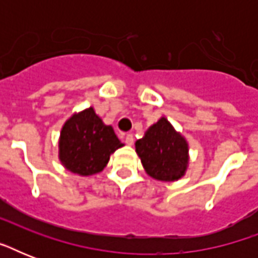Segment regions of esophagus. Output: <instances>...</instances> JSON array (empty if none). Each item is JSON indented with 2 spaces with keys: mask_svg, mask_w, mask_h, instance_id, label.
<instances>
[{
  "mask_svg": "<svg viewBox=\"0 0 258 258\" xmlns=\"http://www.w3.org/2000/svg\"><path fill=\"white\" fill-rule=\"evenodd\" d=\"M125 143H127L128 146L134 145V135H133V134H127V135H125Z\"/></svg>",
  "mask_w": 258,
  "mask_h": 258,
  "instance_id": "1",
  "label": "esophagus"
}]
</instances>
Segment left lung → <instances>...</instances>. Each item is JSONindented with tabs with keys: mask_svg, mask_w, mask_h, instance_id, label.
<instances>
[{
	"mask_svg": "<svg viewBox=\"0 0 258 258\" xmlns=\"http://www.w3.org/2000/svg\"><path fill=\"white\" fill-rule=\"evenodd\" d=\"M135 149L146 172L158 180L179 179L187 169V142L165 117H161L147 130L145 137L137 141Z\"/></svg>",
	"mask_w": 258,
	"mask_h": 258,
	"instance_id": "left-lung-1",
	"label": "left lung"
}]
</instances>
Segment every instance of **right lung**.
Here are the masks:
<instances>
[{
    "mask_svg": "<svg viewBox=\"0 0 258 258\" xmlns=\"http://www.w3.org/2000/svg\"><path fill=\"white\" fill-rule=\"evenodd\" d=\"M121 146L112 127L105 125L91 107L75 113L62 125L58 157L70 171L92 175L104 169L109 155Z\"/></svg>",
    "mask_w": 258,
    "mask_h": 258,
    "instance_id": "obj_1",
    "label": "right lung"
}]
</instances>
